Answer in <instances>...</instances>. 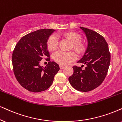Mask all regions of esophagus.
Segmentation results:
<instances>
[{"label":"esophagus","mask_w":122,"mask_h":122,"mask_svg":"<svg viewBox=\"0 0 122 122\" xmlns=\"http://www.w3.org/2000/svg\"><path fill=\"white\" fill-rule=\"evenodd\" d=\"M65 66H64V65H60V69H61V70H62V69H63L64 68H65Z\"/></svg>","instance_id":"obj_1"}]
</instances>
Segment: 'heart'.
Masks as SVG:
<instances>
[{"instance_id": "1", "label": "heart", "mask_w": 122, "mask_h": 122, "mask_svg": "<svg viewBox=\"0 0 122 122\" xmlns=\"http://www.w3.org/2000/svg\"><path fill=\"white\" fill-rule=\"evenodd\" d=\"M61 35L71 42L70 48H73L77 53L81 55L84 53L86 47L84 43L81 41V35L74 31H69L63 33ZM47 47L48 50L50 51H53L57 49L58 47V39L55 35H51L48 38ZM53 58L58 64L61 65H66L74 61L76 58V54L74 51L64 52L58 51L53 54Z\"/></svg>"}]
</instances>
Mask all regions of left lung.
<instances>
[{"instance_id": "1", "label": "left lung", "mask_w": 122, "mask_h": 122, "mask_svg": "<svg viewBox=\"0 0 122 122\" xmlns=\"http://www.w3.org/2000/svg\"><path fill=\"white\" fill-rule=\"evenodd\" d=\"M86 34L88 47L78 62L86 65L84 69L74 66V72L69 78L72 87L81 92H88L98 87L107 75L110 63L108 44L102 35L86 27H80ZM84 66V65H83Z\"/></svg>"}]
</instances>
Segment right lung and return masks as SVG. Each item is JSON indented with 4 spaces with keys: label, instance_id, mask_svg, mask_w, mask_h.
<instances>
[{
    "label": "right lung",
    "instance_id": "right-lung-1",
    "mask_svg": "<svg viewBox=\"0 0 122 122\" xmlns=\"http://www.w3.org/2000/svg\"><path fill=\"white\" fill-rule=\"evenodd\" d=\"M53 29H41L21 38L12 54L14 74L18 83L30 92H40L47 89L53 83L60 70L59 65L50 61L47 41ZM44 58L49 62L43 68L39 65Z\"/></svg>",
    "mask_w": 122,
    "mask_h": 122
}]
</instances>
